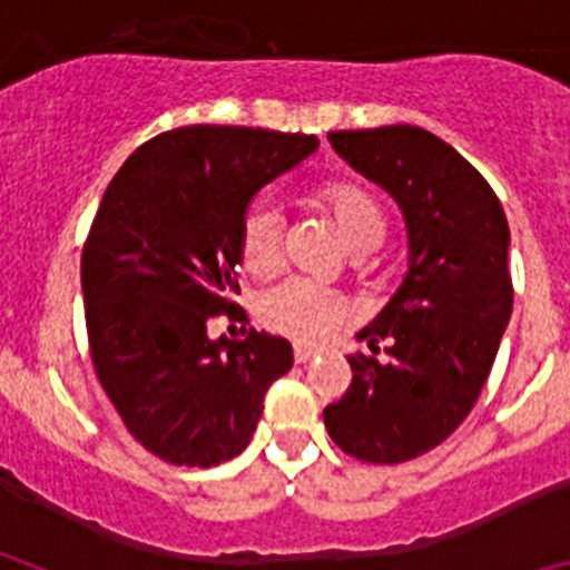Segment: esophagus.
<instances>
[{"mask_svg": "<svg viewBox=\"0 0 570 570\" xmlns=\"http://www.w3.org/2000/svg\"><path fill=\"white\" fill-rule=\"evenodd\" d=\"M316 356V351L314 347H302V345H296L294 347V360L299 362V365H305V362H311Z\"/></svg>", "mask_w": 570, "mask_h": 570, "instance_id": "1", "label": "esophagus"}]
</instances>
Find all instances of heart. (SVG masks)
<instances>
[{"instance_id": "b5f03b06", "label": "heart", "mask_w": 570, "mask_h": 570, "mask_svg": "<svg viewBox=\"0 0 570 570\" xmlns=\"http://www.w3.org/2000/svg\"><path fill=\"white\" fill-rule=\"evenodd\" d=\"M322 205L340 225L347 248L367 254L385 239V214L376 199L360 185L331 183L320 190ZM285 214L268 196L248 205L239 223V259L254 276H268L282 262ZM259 320L265 328L291 336L305 345L328 340L345 320V305L334 291L308 279H285L265 291L259 299Z\"/></svg>"}]
</instances>
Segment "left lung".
Segmentation results:
<instances>
[{
	"mask_svg": "<svg viewBox=\"0 0 570 570\" xmlns=\"http://www.w3.org/2000/svg\"><path fill=\"white\" fill-rule=\"evenodd\" d=\"M336 154L400 205L407 274L360 340L387 360L347 356L354 380L322 411L331 440L396 465L454 434L491 374L511 320L505 210L485 176L431 130L385 125L328 134Z\"/></svg>",
	"mask_w": 570,
	"mask_h": 570,
	"instance_id": "8db88e82",
	"label": "left lung"
}]
</instances>
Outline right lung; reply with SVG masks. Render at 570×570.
Listing matches in <instances>:
<instances>
[{
    "mask_svg": "<svg viewBox=\"0 0 570 570\" xmlns=\"http://www.w3.org/2000/svg\"><path fill=\"white\" fill-rule=\"evenodd\" d=\"M320 148L316 136L188 125L128 156L82 250L90 360L125 428L170 465L210 468L248 448L288 340L250 328L239 294V223L256 190Z\"/></svg>",
    "mask_w": 570,
    "mask_h": 570,
    "instance_id": "1",
    "label": "right lung"
}]
</instances>
